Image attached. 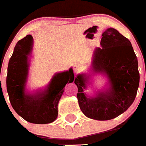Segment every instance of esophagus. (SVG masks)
Returning <instances> with one entry per match:
<instances>
[{
	"label": "esophagus",
	"instance_id": "esophagus-1",
	"mask_svg": "<svg viewBox=\"0 0 146 146\" xmlns=\"http://www.w3.org/2000/svg\"><path fill=\"white\" fill-rule=\"evenodd\" d=\"M73 70H74V73L76 74H78V73H79L81 71V68H80V66L79 65H75L73 66Z\"/></svg>",
	"mask_w": 146,
	"mask_h": 146
}]
</instances>
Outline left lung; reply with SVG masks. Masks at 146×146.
I'll return each mask as SVG.
<instances>
[{
  "mask_svg": "<svg viewBox=\"0 0 146 146\" xmlns=\"http://www.w3.org/2000/svg\"><path fill=\"white\" fill-rule=\"evenodd\" d=\"M102 36L100 46L96 48L92 56V74H78L75 83L83 114L91 119L108 121L123 113L133 103L140 75L138 59L130 40L113 28H107ZM96 74L104 75L107 82L103 89L90 95L86 93L90 84L89 79Z\"/></svg>",
  "mask_w": 146,
  "mask_h": 146,
  "instance_id": "8db88e82",
  "label": "left lung"
}]
</instances>
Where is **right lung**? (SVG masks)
<instances>
[{"instance_id":"1","label":"right lung","mask_w":146,"mask_h":146,"mask_svg":"<svg viewBox=\"0 0 146 146\" xmlns=\"http://www.w3.org/2000/svg\"><path fill=\"white\" fill-rule=\"evenodd\" d=\"M33 46L31 35L15 45L8 63L7 91L13 108L24 120L31 123H50L57 118L63 88L68 83H73L74 73L72 68L56 73L44 88L29 92L26 86Z\"/></svg>"}]
</instances>
